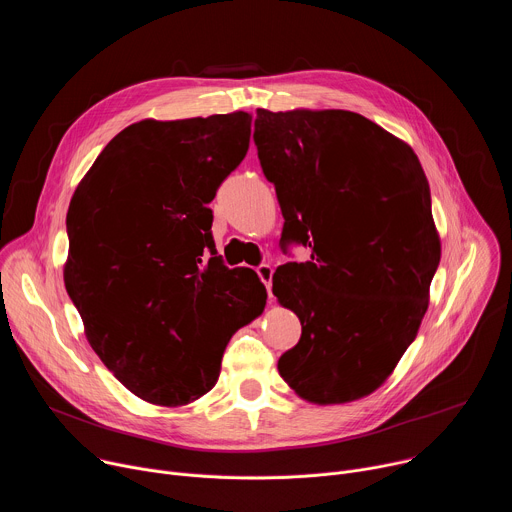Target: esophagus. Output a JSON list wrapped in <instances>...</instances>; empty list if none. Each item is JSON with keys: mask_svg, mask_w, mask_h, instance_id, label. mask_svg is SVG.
I'll return each instance as SVG.
<instances>
[{"mask_svg": "<svg viewBox=\"0 0 512 512\" xmlns=\"http://www.w3.org/2000/svg\"><path fill=\"white\" fill-rule=\"evenodd\" d=\"M257 275H259V279L263 281V285H265V289H267V294H269V298H271V279H273V267H271L269 263H261V265L257 267Z\"/></svg>", "mask_w": 512, "mask_h": 512, "instance_id": "34e87169", "label": "esophagus"}]
</instances>
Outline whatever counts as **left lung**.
<instances>
[{
	"label": "left lung",
	"instance_id": "1",
	"mask_svg": "<svg viewBox=\"0 0 512 512\" xmlns=\"http://www.w3.org/2000/svg\"><path fill=\"white\" fill-rule=\"evenodd\" d=\"M253 139L283 253L312 249L273 273V296L302 322L277 371L306 401L360 399L415 340L440 265L423 168L405 141L342 109H257Z\"/></svg>",
	"mask_w": 512,
	"mask_h": 512
}]
</instances>
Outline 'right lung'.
Instances as JSON below:
<instances>
[{
    "label": "right lung",
    "instance_id": "add662e5",
    "mask_svg": "<svg viewBox=\"0 0 512 512\" xmlns=\"http://www.w3.org/2000/svg\"><path fill=\"white\" fill-rule=\"evenodd\" d=\"M251 115L143 119L117 133L72 194L64 285L105 367L133 395L178 407L208 393L231 336L267 300L216 255L218 186L249 150Z\"/></svg>",
    "mask_w": 512,
    "mask_h": 512
}]
</instances>
